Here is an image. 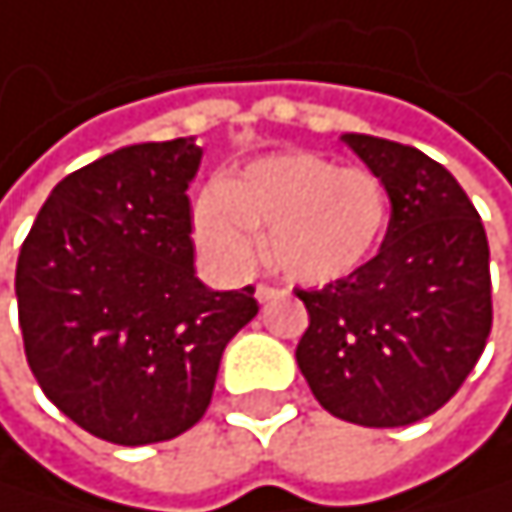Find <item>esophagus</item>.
I'll return each instance as SVG.
<instances>
[{"label":"esophagus","mask_w":512,"mask_h":512,"mask_svg":"<svg viewBox=\"0 0 512 512\" xmlns=\"http://www.w3.org/2000/svg\"><path fill=\"white\" fill-rule=\"evenodd\" d=\"M282 294H285V288H276V285H258V288H254V297H258V303H270V300H276Z\"/></svg>","instance_id":"obj_1"}]
</instances>
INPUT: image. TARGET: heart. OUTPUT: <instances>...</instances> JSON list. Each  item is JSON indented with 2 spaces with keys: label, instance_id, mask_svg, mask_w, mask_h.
I'll use <instances>...</instances> for the list:
<instances>
[{
  "label": "heart",
  "instance_id": "1",
  "mask_svg": "<svg viewBox=\"0 0 512 512\" xmlns=\"http://www.w3.org/2000/svg\"><path fill=\"white\" fill-rule=\"evenodd\" d=\"M388 224L379 178L324 154H279L251 163L230 185L197 200L194 233L206 258L242 276L264 254L294 282L324 285L355 273Z\"/></svg>",
  "mask_w": 512,
  "mask_h": 512
}]
</instances>
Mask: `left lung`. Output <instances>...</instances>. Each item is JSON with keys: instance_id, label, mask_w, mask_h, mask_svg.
<instances>
[{"instance_id": "1", "label": "left lung", "mask_w": 512, "mask_h": 512, "mask_svg": "<svg viewBox=\"0 0 512 512\" xmlns=\"http://www.w3.org/2000/svg\"><path fill=\"white\" fill-rule=\"evenodd\" d=\"M382 181L391 221L376 258L297 291L309 327L297 367L318 404L352 425L400 428L437 413L492 331L483 221L446 166L419 148L340 136Z\"/></svg>"}]
</instances>
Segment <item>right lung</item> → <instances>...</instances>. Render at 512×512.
Here are the masks:
<instances>
[{"label": "right lung", "instance_id": "obj_1", "mask_svg": "<svg viewBox=\"0 0 512 512\" xmlns=\"http://www.w3.org/2000/svg\"><path fill=\"white\" fill-rule=\"evenodd\" d=\"M194 139L142 142L66 175L17 258L29 370L75 425L118 446L172 440L209 410L254 288L197 279L188 185Z\"/></svg>", "mask_w": 512, "mask_h": 512}]
</instances>
